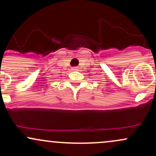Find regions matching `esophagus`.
Segmentation results:
<instances>
[{"label":"esophagus","instance_id":"obj_1","mask_svg":"<svg viewBox=\"0 0 156 156\" xmlns=\"http://www.w3.org/2000/svg\"><path fill=\"white\" fill-rule=\"evenodd\" d=\"M73 70H77V67H73Z\"/></svg>","mask_w":156,"mask_h":156}]
</instances>
